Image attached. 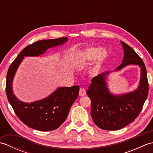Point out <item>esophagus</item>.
Returning <instances> with one entry per match:
<instances>
[{"label":"esophagus","mask_w":153,"mask_h":153,"mask_svg":"<svg viewBox=\"0 0 153 153\" xmlns=\"http://www.w3.org/2000/svg\"><path fill=\"white\" fill-rule=\"evenodd\" d=\"M79 95L82 96V97L85 96L86 95V91H85V89H84V88H82V87H81L80 89H79Z\"/></svg>","instance_id":"34e87169"}]
</instances>
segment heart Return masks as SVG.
<instances>
[{"label":"heart","instance_id":"b5f03b06","mask_svg":"<svg viewBox=\"0 0 153 153\" xmlns=\"http://www.w3.org/2000/svg\"><path fill=\"white\" fill-rule=\"evenodd\" d=\"M108 56L106 51L102 50L100 47H91L81 52L78 56L79 64H90L99 58L94 70L97 71L102 66Z\"/></svg>","mask_w":153,"mask_h":153}]
</instances>
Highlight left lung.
Listing matches in <instances>:
<instances>
[{
    "instance_id": "left-lung-1",
    "label": "left lung",
    "mask_w": 153,
    "mask_h": 153,
    "mask_svg": "<svg viewBox=\"0 0 153 153\" xmlns=\"http://www.w3.org/2000/svg\"><path fill=\"white\" fill-rule=\"evenodd\" d=\"M124 51L122 63L118 71L129 64L141 68V79L138 89L134 91L114 95L110 93L105 82L109 71L100 74L91 80L87 95L91 102V115L94 123L105 130H118L133 122L139 116L149 93L147 70L143 61L129 45L121 41Z\"/></svg>"
}]
</instances>
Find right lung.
Segmentation results:
<instances>
[{
    "label": "right lung",
    "mask_w": 153,
    "mask_h": 153,
    "mask_svg": "<svg viewBox=\"0 0 153 153\" xmlns=\"http://www.w3.org/2000/svg\"><path fill=\"white\" fill-rule=\"evenodd\" d=\"M68 37L35 42L23 49L10 66L6 76V93L8 101L19 119L29 128L39 131H53L59 128L66 119L72 104L78 97L79 87H59L51 95L39 101L25 103L13 93L12 81L24 56H37L48 48L62 45Z\"/></svg>",
    "instance_id": "obj_1"
}]
</instances>
